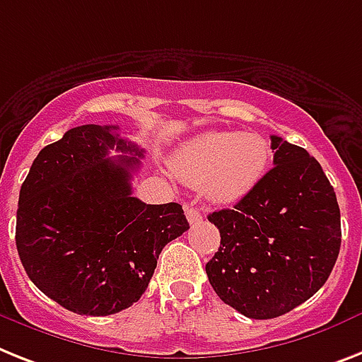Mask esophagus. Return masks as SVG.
I'll use <instances>...</instances> for the list:
<instances>
[{
  "label": "esophagus",
  "instance_id": "34e87169",
  "mask_svg": "<svg viewBox=\"0 0 362 362\" xmlns=\"http://www.w3.org/2000/svg\"><path fill=\"white\" fill-rule=\"evenodd\" d=\"M185 213H187V220L190 223H199L203 220V216H202V213H199L198 209H194V207H187V211H185Z\"/></svg>",
  "mask_w": 362,
  "mask_h": 362
}]
</instances>
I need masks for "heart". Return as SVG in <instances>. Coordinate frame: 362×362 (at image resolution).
Instances as JSON below:
<instances>
[{"mask_svg": "<svg viewBox=\"0 0 362 362\" xmlns=\"http://www.w3.org/2000/svg\"><path fill=\"white\" fill-rule=\"evenodd\" d=\"M270 146L257 133L207 131L175 151L172 168L181 181L205 188L220 205L242 199L267 172Z\"/></svg>", "mask_w": 362, "mask_h": 362, "instance_id": "heart-1", "label": "heart"}]
</instances>
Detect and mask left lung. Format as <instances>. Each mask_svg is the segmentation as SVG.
<instances>
[{"label":"left lung","instance_id":"1","mask_svg":"<svg viewBox=\"0 0 362 362\" xmlns=\"http://www.w3.org/2000/svg\"><path fill=\"white\" fill-rule=\"evenodd\" d=\"M274 168L233 209L209 214L220 247L205 264L223 303L255 320L320 291L340 250V209L320 163L272 134Z\"/></svg>","mask_w":362,"mask_h":362}]
</instances>
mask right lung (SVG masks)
I'll list each match as a JSON object with an SVG mask.
<instances>
[{"instance_id": "obj_1", "label": "right lung", "mask_w": 362, "mask_h": 362, "mask_svg": "<svg viewBox=\"0 0 362 362\" xmlns=\"http://www.w3.org/2000/svg\"><path fill=\"white\" fill-rule=\"evenodd\" d=\"M109 148L122 155L110 160ZM140 157L144 151L122 139L118 125H79L42 149L20 188V261L29 279L71 313L107 316L133 305L163 247L188 229L179 203L134 198Z\"/></svg>"}]
</instances>
